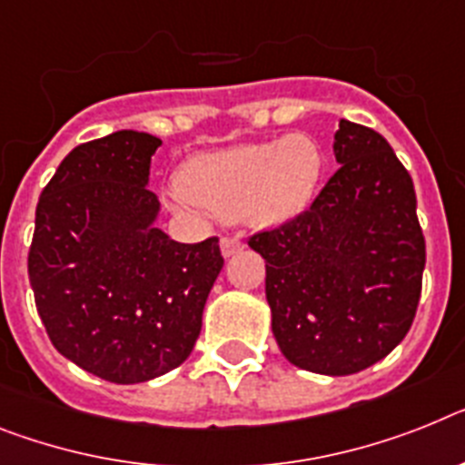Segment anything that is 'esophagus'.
Returning a JSON list of instances; mask_svg holds the SVG:
<instances>
[{"label":"esophagus","instance_id":"obj_1","mask_svg":"<svg viewBox=\"0 0 465 465\" xmlns=\"http://www.w3.org/2000/svg\"><path fill=\"white\" fill-rule=\"evenodd\" d=\"M220 248H222V255L232 257V255H236V252L243 251V241L236 239V236H224L220 243Z\"/></svg>","mask_w":465,"mask_h":465}]
</instances>
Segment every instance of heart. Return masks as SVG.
<instances>
[{"instance_id":"heart-1","label":"heart","mask_w":465,"mask_h":465,"mask_svg":"<svg viewBox=\"0 0 465 465\" xmlns=\"http://www.w3.org/2000/svg\"><path fill=\"white\" fill-rule=\"evenodd\" d=\"M322 167V151L307 134L205 151L179 170L174 205L193 203L224 222L276 224L310 205Z\"/></svg>"}]
</instances>
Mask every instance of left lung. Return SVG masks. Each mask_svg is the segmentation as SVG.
<instances>
[{
    "mask_svg": "<svg viewBox=\"0 0 465 465\" xmlns=\"http://www.w3.org/2000/svg\"><path fill=\"white\" fill-rule=\"evenodd\" d=\"M338 170L307 210L252 233L264 257L272 331L305 371L350 376L388 357L411 329L425 239L407 167L371 127L341 120Z\"/></svg>",
    "mask_w": 465,
    "mask_h": 465,
    "instance_id": "left-lung-1",
    "label": "left lung"
}]
</instances>
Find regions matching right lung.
<instances>
[{"label":"right lung","mask_w":465,"mask_h":465,"mask_svg":"<svg viewBox=\"0 0 465 465\" xmlns=\"http://www.w3.org/2000/svg\"><path fill=\"white\" fill-rule=\"evenodd\" d=\"M160 143L134 130L80 143L35 210L27 276L49 341L108 383H143L189 357L224 264L217 236L177 243L153 224Z\"/></svg>","instance_id":"add662e5"}]
</instances>
